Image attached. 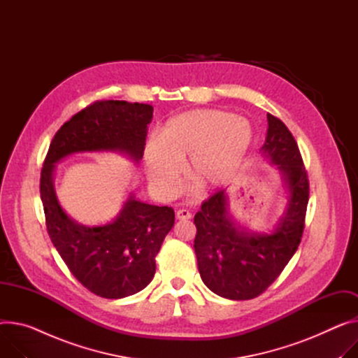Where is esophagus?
I'll list each match as a JSON object with an SVG mask.
<instances>
[{
  "label": "esophagus",
  "mask_w": 358,
  "mask_h": 358,
  "mask_svg": "<svg viewBox=\"0 0 358 358\" xmlns=\"http://www.w3.org/2000/svg\"><path fill=\"white\" fill-rule=\"evenodd\" d=\"M176 216H178V219H180V221H187V219L192 217V213L187 209H179L176 212Z\"/></svg>",
  "instance_id": "obj_1"
}]
</instances>
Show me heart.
Returning a JSON list of instances; mask_svg holds the SVG:
<instances>
[{"label": "heart", "mask_w": 358, "mask_h": 358, "mask_svg": "<svg viewBox=\"0 0 358 358\" xmlns=\"http://www.w3.org/2000/svg\"><path fill=\"white\" fill-rule=\"evenodd\" d=\"M254 143L252 124L222 110H192L169 119L145 146L150 185L171 194L187 159V175L205 187L227 185L239 171Z\"/></svg>", "instance_id": "obj_1"}]
</instances>
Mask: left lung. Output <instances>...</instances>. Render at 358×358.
<instances>
[{
    "label": "left lung",
    "mask_w": 358,
    "mask_h": 358,
    "mask_svg": "<svg viewBox=\"0 0 358 358\" xmlns=\"http://www.w3.org/2000/svg\"><path fill=\"white\" fill-rule=\"evenodd\" d=\"M268 130L261 155L277 164L288 190V202L271 234L246 232L229 213L227 190L205 201L195 215V254L205 285L228 299H251L262 294L289 262L304 232L310 196L308 175L288 127L266 115Z\"/></svg>",
    "instance_id": "1"
}]
</instances>
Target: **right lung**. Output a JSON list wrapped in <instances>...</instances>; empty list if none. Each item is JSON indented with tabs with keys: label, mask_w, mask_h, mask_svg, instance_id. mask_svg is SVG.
<instances>
[{
	"label": "right lung",
	"mask_w": 358,
	"mask_h": 358,
	"mask_svg": "<svg viewBox=\"0 0 358 358\" xmlns=\"http://www.w3.org/2000/svg\"><path fill=\"white\" fill-rule=\"evenodd\" d=\"M152 117L150 104L96 101L60 127L41 169L40 194L51 242L77 281L103 298H124L149 285L155 258L175 224V212L130 195L112 222L80 225L60 206L52 175L56 163L83 152H120L137 163L143 157Z\"/></svg>",
	"instance_id": "1"
}]
</instances>
